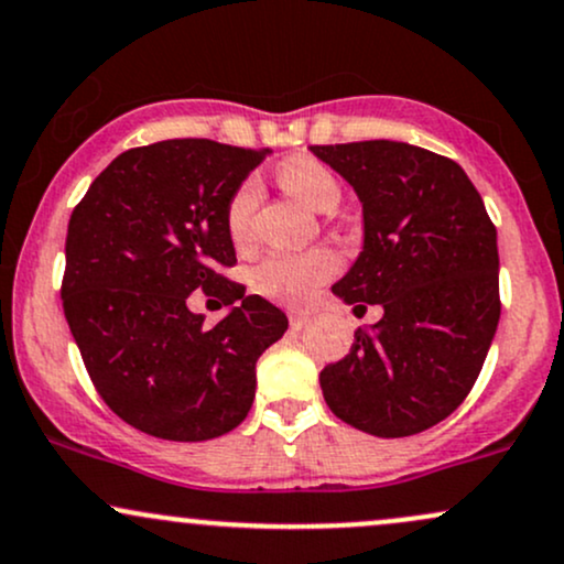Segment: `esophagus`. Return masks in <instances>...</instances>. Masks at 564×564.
Here are the masks:
<instances>
[{
  "label": "esophagus",
  "mask_w": 564,
  "mask_h": 564,
  "mask_svg": "<svg viewBox=\"0 0 564 564\" xmlns=\"http://www.w3.org/2000/svg\"><path fill=\"white\" fill-rule=\"evenodd\" d=\"M310 321H313V315H310V313H291L289 315V323H291V328H294V332H302V328L307 326Z\"/></svg>",
  "instance_id": "34e87169"
}]
</instances>
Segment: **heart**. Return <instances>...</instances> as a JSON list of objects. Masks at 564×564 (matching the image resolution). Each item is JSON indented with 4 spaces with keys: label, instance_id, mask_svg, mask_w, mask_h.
Instances as JSON below:
<instances>
[{
    "label": "heart",
    "instance_id": "heart-1",
    "mask_svg": "<svg viewBox=\"0 0 564 564\" xmlns=\"http://www.w3.org/2000/svg\"><path fill=\"white\" fill-rule=\"evenodd\" d=\"M291 196L315 212H332L339 204L341 187L326 166L313 159H294L278 172ZM262 185L257 177H246L232 191L225 206V228L232 243H246L254 230V215L260 209ZM336 257L326 249L304 251V254H268L251 270V286L257 294L275 302L302 304L313 291L336 273Z\"/></svg>",
    "mask_w": 564,
    "mask_h": 564
}]
</instances>
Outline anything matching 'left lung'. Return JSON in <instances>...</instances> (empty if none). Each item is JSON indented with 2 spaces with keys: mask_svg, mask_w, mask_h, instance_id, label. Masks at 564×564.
<instances>
[{
  "mask_svg": "<svg viewBox=\"0 0 564 564\" xmlns=\"http://www.w3.org/2000/svg\"><path fill=\"white\" fill-rule=\"evenodd\" d=\"M364 204V249L332 291L381 304L339 364L321 371L341 422L408 437L451 416L475 387L496 336V228L467 172L394 140L313 145Z\"/></svg>",
  "mask_w": 564,
  "mask_h": 564,
  "instance_id": "1",
  "label": "left lung"
}]
</instances>
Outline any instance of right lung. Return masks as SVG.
<instances>
[{
    "mask_svg": "<svg viewBox=\"0 0 564 564\" xmlns=\"http://www.w3.org/2000/svg\"><path fill=\"white\" fill-rule=\"evenodd\" d=\"M268 153L193 138L132 148L70 215L63 313L95 390L145 435L198 443L236 430L257 360L289 328L219 273L236 264L225 206ZM196 288L231 304L217 327L186 310Z\"/></svg>",
    "mask_w": 564,
    "mask_h": 564,
    "instance_id": "add662e5",
    "label": "right lung"
}]
</instances>
